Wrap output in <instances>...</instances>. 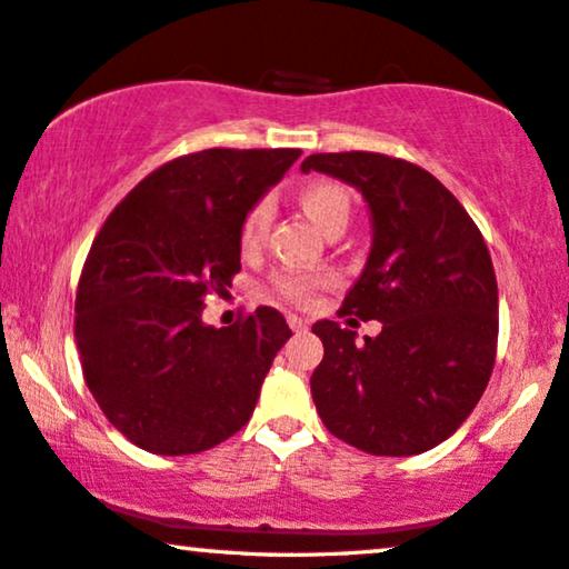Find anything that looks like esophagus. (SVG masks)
Segmentation results:
<instances>
[{
    "label": "esophagus",
    "mask_w": 569,
    "mask_h": 569,
    "mask_svg": "<svg viewBox=\"0 0 569 569\" xmlns=\"http://www.w3.org/2000/svg\"><path fill=\"white\" fill-rule=\"evenodd\" d=\"M286 320H289V328H291V330H297V332H301V330H307V328H309V322H307V320H301V317H297V315H289V317H286Z\"/></svg>",
    "instance_id": "34e87169"
}]
</instances>
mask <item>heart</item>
<instances>
[{"mask_svg":"<svg viewBox=\"0 0 569 569\" xmlns=\"http://www.w3.org/2000/svg\"><path fill=\"white\" fill-rule=\"evenodd\" d=\"M299 200L309 213V218H312L317 226H322L325 231L336 223H348L351 202H348L346 189L332 184V181H312V184L301 189ZM270 223H272V202L270 197H262V200H257L254 206L247 210L244 218H241V226H239L241 249H247V252L260 249L262 241L268 239ZM268 283L280 299L291 301V305L297 307H312L317 297L336 283V278H332L330 272H305L293 268H280L272 272Z\"/></svg>","mask_w":569,"mask_h":569,"instance_id":"heart-1","label":"heart"}]
</instances>
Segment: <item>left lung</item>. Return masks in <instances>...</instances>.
<instances>
[{
    "mask_svg": "<svg viewBox=\"0 0 569 569\" xmlns=\"http://www.w3.org/2000/svg\"><path fill=\"white\" fill-rule=\"evenodd\" d=\"M301 171L353 184L372 210V252L340 312L380 320L356 343L338 322L312 325L325 356L312 375L330 435L372 456H416L463 423L497 356V278L487 241L442 181L369 150L317 153Z\"/></svg>",
    "mask_w": 569,
    "mask_h": 569,
    "instance_id": "8db88e82",
    "label": "left lung"
}]
</instances>
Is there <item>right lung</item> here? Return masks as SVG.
<instances>
[{"label": "right lung", "mask_w": 569, "mask_h": 569, "mask_svg": "<svg viewBox=\"0 0 569 569\" xmlns=\"http://www.w3.org/2000/svg\"><path fill=\"white\" fill-rule=\"evenodd\" d=\"M299 156H179L150 171L96 233L74 297V340L96 403L138 448L192 456L252 416L289 325L260 307L216 330L200 312L241 270V218Z\"/></svg>", "instance_id": "add662e5"}]
</instances>
